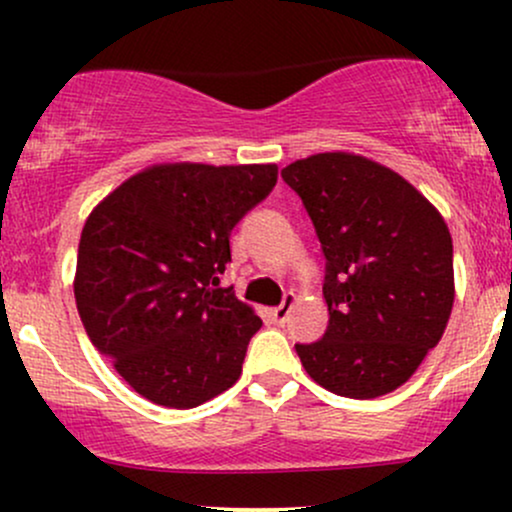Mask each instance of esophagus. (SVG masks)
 Masks as SVG:
<instances>
[{"mask_svg": "<svg viewBox=\"0 0 512 512\" xmlns=\"http://www.w3.org/2000/svg\"><path fill=\"white\" fill-rule=\"evenodd\" d=\"M293 303H296V296H293V293H286L284 301H281L279 308H274V310H272V320L276 322V325H284V322L289 320Z\"/></svg>", "mask_w": 512, "mask_h": 512, "instance_id": "obj_1", "label": "esophagus"}]
</instances>
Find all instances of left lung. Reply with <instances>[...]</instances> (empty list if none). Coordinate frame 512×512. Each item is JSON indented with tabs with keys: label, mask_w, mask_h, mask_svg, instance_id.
<instances>
[{
	"label": "left lung",
	"mask_w": 512,
	"mask_h": 512,
	"mask_svg": "<svg viewBox=\"0 0 512 512\" xmlns=\"http://www.w3.org/2000/svg\"><path fill=\"white\" fill-rule=\"evenodd\" d=\"M281 178L303 199L327 260L330 325L320 342L296 344L303 368L342 397L397 390L448 327V223L411 182L366 156L315 154Z\"/></svg>",
	"instance_id": "8db88e82"
}]
</instances>
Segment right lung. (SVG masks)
Returning a JSON list of instances; mask_svg holds the SVG:
<instances>
[{"instance_id": "right-lung-1", "label": "right lung", "mask_w": 512, "mask_h": 512, "mask_svg": "<svg viewBox=\"0 0 512 512\" xmlns=\"http://www.w3.org/2000/svg\"><path fill=\"white\" fill-rule=\"evenodd\" d=\"M274 163H158L88 214L74 298L93 346L134 392L192 409L240 378L262 320L231 289L233 226L276 185Z\"/></svg>"}]
</instances>
